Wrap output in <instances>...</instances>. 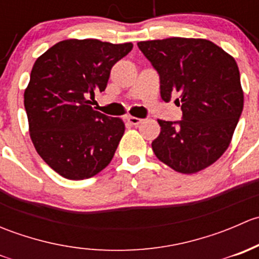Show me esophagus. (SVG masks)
Returning <instances> with one entry per match:
<instances>
[{"instance_id":"obj_1","label":"esophagus","mask_w":259,"mask_h":259,"mask_svg":"<svg viewBox=\"0 0 259 259\" xmlns=\"http://www.w3.org/2000/svg\"><path fill=\"white\" fill-rule=\"evenodd\" d=\"M126 120H127V122L132 125H139V124H142V121H143V119H139V117H135V116H127Z\"/></svg>"}]
</instances>
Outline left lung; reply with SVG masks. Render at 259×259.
Here are the masks:
<instances>
[{
    "instance_id": "obj_1",
    "label": "left lung",
    "mask_w": 259,
    "mask_h": 259,
    "mask_svg": "<svg viewBox=\"0 0 259 259\" xmlns=\"http://www.w3.org/2000/svg\"><path fill=\"white\" fill-rule=\"evenodd\" d=\"M138 48L160 79V96L183 111L179 121L158 120L151 143L156 158L176 171L193 174L218 160L231 144L243 110L238 65L204 38L140 41Z\"/></svg>"
}]
</instances>
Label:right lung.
I'll list each match as a JSON object with an SVG mask.
<instances>
[{
	"label": "right lung",
	"instance_id": "add662e5",
	"mask_svg": "<svg viewBox=\"0 0 259 259\" xmlns=\"http://www.w3.org/2000/svg\"><path fill=\"white\" fill-rule=\"evenodd\" d=\"M132 49V42L71 38L33 64L23 95L30 137L38 155L64 178H91L113 159L125 125L94 110L89 96L105 90L111 67Z\"/></svg>",
	"mask_w": 259,
	"mask_h": 259
}]
</instances>
